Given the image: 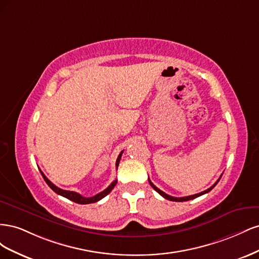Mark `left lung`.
<instances>
[{"instance_id": "obj_1", "label": "left lung", "mask_w": 259, "mask_h": 259, "mask_svg": "<svg viewBox=\"0 0 259 259\" xmlns=\"http://www.w3.org/2000/svg\"><path fill=\"white\" fill-rule=\"evenodd\" d=\"M222 177V176H221ZM221 177H219V179H221ZM219 179L217 180V182L211 186L210 188H208V189H206L205 191H202V192H200V193H197V194H193V195H189V197H183V198H175V197H171V195H168V194H166L165 192H163L162 190H160L158 187H155L151 182H150V179H149V183H150V185H151V187L153 188V189L158 192L159 194H161L163 198H165L166 200H169V201H175V202H184V201H189V200H192V199H195V198H198V197H200V195H202V194H205V193H207V192H209L211 189H213V188L217 185V183L219 182Z\"/></svg>"}]
</instances>
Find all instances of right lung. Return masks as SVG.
Returning <instances> with one entry per match:
<instances>
[{
    "label": "right lung",
    "mask_w": 259,
    "mask_h": 259,
    "mask_svg": "<svg viewBox=\"0 0 259 259\" xmlns=\"http://www.w3.org/2000/svg\"><path fill=\"white\" fill-rule=\"evenodd\" d=\"M122 153H123V151H121V153L119 154V156H117V159H116V163H115L116 168H117V166H119V163H120V160H121ZM40 171H41V174H42L44 180L46 182V184H48V185L50 186V188H51V189H52L53 191H55L57 194L61 195V197H65V198H67V199H69V200H71V201H73V202H75V203H79V204H90V203H95V202L101 200L103 198H105L107 194H109V193L111 192V190L113 189L114 186H115L116 183H117V180H114V182H112V184H111L110 186H109V187L107 188V189H105L104 191H101V192H99L98 194L94 195V197L85 198V197H82L81 194L76 193V192H74V191H69V190H62V189H60V188H58L57 186H55V185L51 182V180L42 173V170H40Z\"/></svg>",
    "instance_id": "right-lung-1"
}]
</instances>
